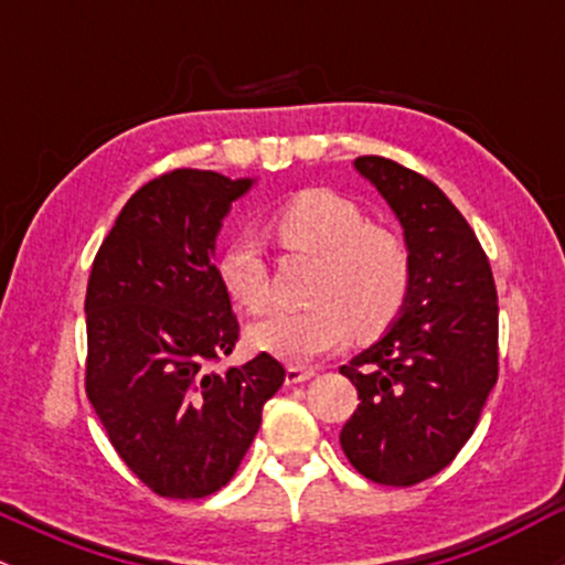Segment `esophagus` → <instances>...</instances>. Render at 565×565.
Masks as SVG:
<instances>
[{
	"label": "esophagus",
	"mask_w": 565,
	"mask_h": 565,
	"mask_svg": "<svg viewBox=\"0 0 565 565\" xmlns=\"http://www.w3.org/2000/svg\"><path fill=\"white\" fill-rule=\"evenodd\" d=\"M313 369H305V366H287V385H300V382L313 377Z\"/></svg>",
	"instance_id": "1"
}]
</instances>
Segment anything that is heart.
<instances>
[{"label": "heart", "instance_id": "b5f03b06", "mask_svg": "<svg viewBox=\"0 0 565 565\" xmlns=\"http://www.w3.org/2000/svg\"><path fill=\"white\" fill-rule=\"evenodd\" d=\"M270 231L287 249L319 257L313 308L278 313L255 323L249 342L276 359L305 364L334 353L355 332L374 337L398 319L412 284L406 244L393 231L369 225L350 199L332 191H302L270 217ZM223 289L246 313L270 308V274L260 246L236 238L217 263Z\"/></svg>", "mask_w": 565, "mask_h": 565}]
</instances>
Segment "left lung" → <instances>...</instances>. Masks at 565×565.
I'll list each match as a JSON object with an SVG mask.
<instances>
[{
    "label": "left lung",
    "instance_id": "left-lung-1",
    "mask_svg": "<svg viewBox=\"0 0 565 565\" xmlns=\"http://www.w3.org/2000/svg\"><path fill=\"white\" fill-rule=\"evenodd\" d=\"M404 225L412 284L401 319L340 374L361 404L340 433L348 462L382 486L449 468L499 377V305L481 242L436 183L385 157H359Z\"/></svg>",
    "mask_w": 565,
    "mask_h": 565
}]
</instances>
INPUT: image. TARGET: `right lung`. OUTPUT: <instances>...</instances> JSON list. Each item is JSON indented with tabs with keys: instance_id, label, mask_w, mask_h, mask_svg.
<instances>
[{
	"instance_id": "add662e5",
	"label": "right lung",
	"mask_w": 565,
	"mask_h": 565,
	"mask_svg": "<svg viewBox=\"0 0 565 565\" xmlns=\"http://www.w3.org/2000/svg\"><path fill=\"white\" fill-rule=\"evenodd\" d=\"M249 185L210 170L159 174L129 196L89 270L84 391L121 462L167 499L231 481L287 377L268 353L212 369L238 342L215 238Z\"/></svg>"
}]
</instances>
